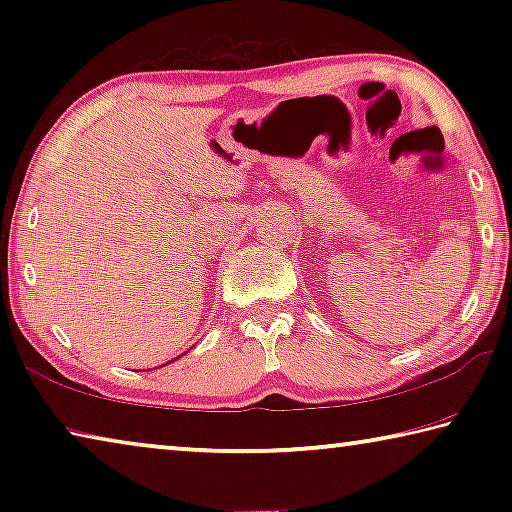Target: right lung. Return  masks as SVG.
Masks as SVG:
<instances>
[{"label": "right lung", "instance_id": "add662e5", "mask_svg": "<svg viewBox=\"0 0 512 512\" xmlns=\"http://www.w3.org/2000/svg\"><path fill=\"white\" fill-rule=\"evenodd\" d=\"M176 359H178V357H176Z\"/></svg>", "mask_w": 512, "mask_h": 512}]
</instances>
